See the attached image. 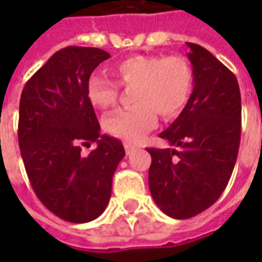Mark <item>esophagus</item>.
Here are the masks:
<instances>
[{"label": "esophagus", "mask_w": 262, "mask_h": 262, "mask_svg": "<svg viewBox=\"0 0 262 262\" xmlns=\"http://www.w3.org/2000/svg\"><path fill=\"white\" fill-rule=\"evenodd\" d=\"M136 148H137V146H133V144H130V143H125V151H126V154L133 153V151H135Z\"/></svg>", "instance_id": "esophagus-1"}]
</instances>
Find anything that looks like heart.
Returning a JSON list of instances; mask_svg holds the SVG:
<instances>
[{"instance_id":"1","label":"heart","mask_w":262,"mask_h":262,"mask_svg":"<svg viewBox=\"0 0 262 262\" xmlns=\"http://www.w3.org/2000/svg\"><path fill=\"white\" fill-rule=\"evenodd\" d=\"M122 84L136 85L133 108L119 109L105 116L103 127L109 135L125 142H137L151 130L157 115L172 119L185 108L192 91V70L185 57L132 56L114 67ZM86 95L94 106L106 109L118 99L119 88L102 75H92L86 84Z\"/></svg>"}]
</instances>
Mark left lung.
Segmentation results:
<instances>
[{"label":"left lung","mask_w":262,"mask_h":262,"mask_svg":"<svg viewBox=\"0 0 262 262\" xmlns=\"http://www.w3.org/2000/svg\"><path fill=\"white\" fill-rule=\"evenodd\" d=\"M193 90L180 116L159 136L176 148H147L148 188L174 219H189L223 193L236 164L242 98L236 75L213 54L187 43Z\"/></svg>","instance_id":"8db88e82"}]
</instances>
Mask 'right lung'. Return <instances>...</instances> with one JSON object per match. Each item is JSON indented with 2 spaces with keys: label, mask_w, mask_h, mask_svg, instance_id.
<instances>
[{
  "label": "right lung",
  "mask_w": 262,
  "mask_h": 262,
  "mask_svg": "<svg viewBox=\"0 0 262 262\" xmlns=\"http://www.w3.org/2000/svg\"><path fill=\"white\" fill-rule=\"evenodd\" d=\"M111 57L97 48L56 52L24 86L18 140L26 174L46 208L71 223L101 216L112 192V177L125 157L123 144L101 126L86 95L92 71ZM97 143L88 156L80 144Z\"/></svg>",
  "instance_id": "add662e5"
}]
</instances>
